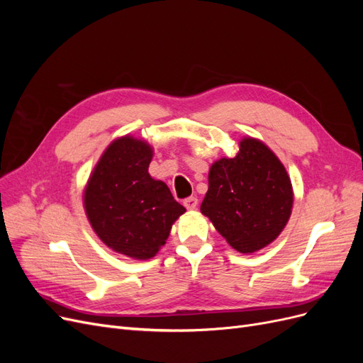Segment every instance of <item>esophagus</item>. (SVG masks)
Returning a JSON list of instances; mask_svg holds the SVG:
<instances>
[{
    "label": "esophagus",
    "instance_id": "esophagus-1",
    "mask_svg": "<svg viewBox=\"0 0 363 363\" xmlns=\"http://www.w3.org/2000/svg\"><path fill=\"white\" fill-rule=\"evenodd\" d=\"M183 204L188 211H194V208H196V206H199V199H196V196H189V199H186L183 201Z\"/></svg>",
    "mask_w": 363,
    "mask_h": 363
}]
</instances>
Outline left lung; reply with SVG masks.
<instances>
[{
  "instance_id": "obj_1",
  "label": "left lung",
  "mask_w": 363,
  "mask_h": 363,
  "mask_svg": "<svg viewBox=\"0 0 363 363\" xmlns=\"http://www.w3.org/2000/svg\"><path fill=\"white\" fill-rule=\"evenodd\" d=\"M292 203V184L283 163L263 142L244 138L233 159L223 157L211 167L201 213L230 247L251 255L281 233Z\"/></svg>"
}]
</instances>
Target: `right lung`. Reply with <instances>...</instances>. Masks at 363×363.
<instances>
[{"label": "right lung", "mask_w": 363, "mask_h": 363, "mask_svg": "<svg viewBox=\"0 0 363 363\" xmlns=\"http://www.w3.org/2000/svg\"><path fill=\"white\" fill-rule=\"evenodd\" d=\"M152 148L145 140L123 136L106 148L86 184L87 219L103 242L119 255L155 257L171 227L186 208L167 184L148 174Z\"/></svg>", "instance_id": "right-lung-1"}]
</instances>
